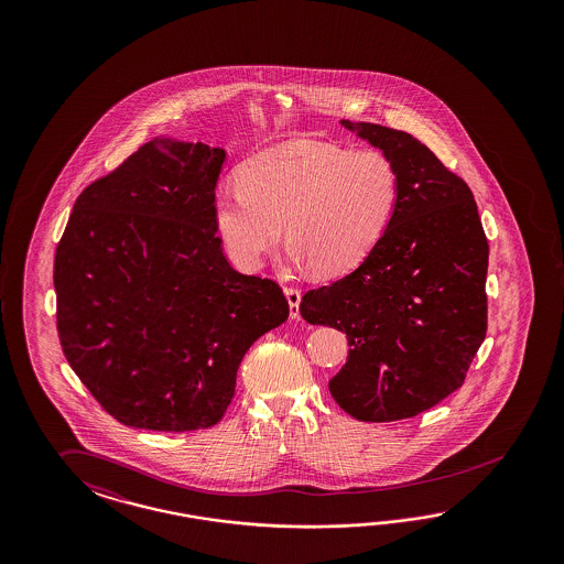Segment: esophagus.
I'll return each mask as SVG.
<instances>
[{"label":"esophagus","instance_id":"34e87169","mask_svg":"<svg viewBox=\"0 0 564 564\" xmlns=\"http://www.w3.org/2000/svg\"><path fill=\"white\" fill-rule=\"evenodd\" d=\"M285 297L290 302L291 318H300V302H302V291L297 288H285Z\"/></svg>","mask_w":564,"mask_h":564}]
</instances>
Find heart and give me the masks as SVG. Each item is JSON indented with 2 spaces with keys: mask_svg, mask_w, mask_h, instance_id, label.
Here are the masks:
<instances>
[{
  "mask_svg": "<svg viewBox=\"0 0 564 564\" xmlns=\"http://www.w3.org/2000/svg\"><path fill=\"white\" fill-rule=\"evenodd\" d=\"M399 189L387 154L295 138L246 161L238 184L217 189L213 217L241 269L262 267L285 225L291 258L335 276L372 254L393 221Z\"/></svg>",
  "mask_w": 564,
  "mask_h": 564,
  "instance_id": "obj_1",
  "label": "heart"
}]
</instances>
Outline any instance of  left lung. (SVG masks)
Wrapping results in <instances>:
<instances>
[{"mask_svg":"<svg viewBox=\"0 0 564 564\" xmlns=\"http://www.w3.org/2000/svg\"><path fill=\"white\" fill-rule=\"evenodd\" d=\"M394 163L399 203L354 273L310 290L300 314L347 335L328 391L359 422H394L457 391L488 328V239L459 175L408 132L341 120Z\"/></svg>","mask_w":564,"mask_h":564,"instance_id":"left-lung-1","label":"left lung"}]
</instances>
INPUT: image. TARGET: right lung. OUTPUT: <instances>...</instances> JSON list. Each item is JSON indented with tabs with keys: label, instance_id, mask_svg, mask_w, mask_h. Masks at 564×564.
I'll return each mask as SVG.
<instances>
[{
	"label": "right lung",
	"instance_id": "1",
	"mask_svg": "<svg viewBox=\"0 0 564 564\" xmlns=\"http://www.w3.org/2000/svg\"><path fill=\"white\" fill-rule=\"evenodd\" d=\"M223 149L154 138L85 188L57 243L64 356L123 426H215L250 345L290 316L274 281L223 254Z\"/></svg>",
	"mask_w": 564,
	"mask_h": 564
}]
</instances>
